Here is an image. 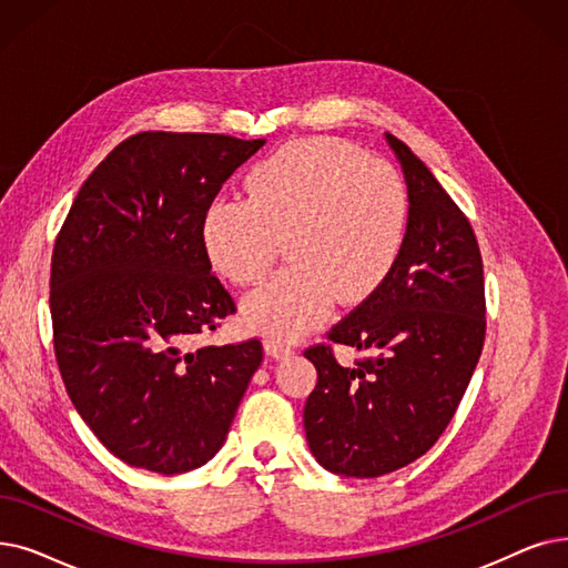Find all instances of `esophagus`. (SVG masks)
Listing matches in <instances>:
<instances>
[{"mask_svg":"<svg viewBox=\"0 0 568 568\" xmlns=\"http://www.w3.org/2000/svg\"><path fill=\"white\" fill-rule=\"evenodd\" d=\"M264 351H266V355H271L274 359H285V357L294 355L292 345H287V343L278 341V338H266L264 341Z\"/></svg>","mask_w":568,"mask_h":568,"instance_id":"obj_1","label":"esophagus"}]
</instances>
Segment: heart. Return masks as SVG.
I'll return each instance as SVG.
<instances>
[{"label":"heart","instance_id":"obj_1","mask_svg":"<svg viewBox=\"0 0 568 568\" xmlns=\"http://www.w3.org/2000/svg\"><path fill=\"white\" fill-rule=\"evenodd\" d=\"M406 232L399 171L348 141L313 136L260 160L245 196L217 194L202 220V245L220 276L251 285L287 239L292 266L243 300V317L262 334L300 338L325 323L336 297H372L397 264Z\"/></svg>","mask_w":568,"mask_h":568}]
</instances>
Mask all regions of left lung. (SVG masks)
Segmentation results:
<instances>
[{
  "instance_id": "8db88e82",
  "label": "left lung",
  "mask_w": 568,
  "mask_h": 568,
  "mask_svg": "<svg viewBox=\"0 0 568 568\" xmlns=\"http://www.w3.org/2000/svg\"><path fill=\"white\" fill-rule=\"evenodd\" d=\"M408 190L404 251L383 285L327 338L368 353L338 364L329 345L304 355L317 385L304 406L317 464L378 478L423 457L464 397L485 341L483 257L466 215L425 162L385 134Z\"/></svg>"
}]
</instances>
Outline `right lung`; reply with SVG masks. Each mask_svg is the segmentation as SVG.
I'll return each mask as SVG.
<instances>
[{"label": "right lung", "mask_w": 568, "mask_h": 568, "mask_svg": "<svg viewBox=\"0 0 568 568\" xmlns=\"http://www.w3.org/2000/svg\"><path fill=\"white\" fill-rule=\"evenodd\" d=\"M264 139L141 132L73 200L51 262L55 357L71 404L125 464L204 466L227 438L257 338L202 345L236 311L202 245L209 204Z\"/></svg>", "instance_id": "add662e5"}]
</instances>
